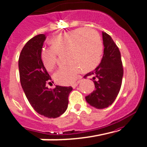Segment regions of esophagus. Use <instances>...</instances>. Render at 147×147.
<instances>
[{
	"label": "esophagus",
	"mask_w": 147,
	"mask_h": 147,
	"mask_svg": "<svg viewBox=\"0 0 147 147\" xmlns=\"http://www.w3.org/2000/svg\"><path fill=\"white\" fill-rule=\"evenodd\" d=\"M80 83V80H79V81H78L76 83H75V84H73V85H72V88H75L77 87V86H78V85L79 84V83Z\"/></svg>",
	"instance_id": "34e87169"
}]
</instances>
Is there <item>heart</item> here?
<instances>
[{
  "instance_id": "heart-1",
  "label": "heart",
  "mask_w": 147,
  "mask_h": 147,
  "mask_svg": "<svg viewBox=\"0 0 147 147\" xmlns=\"http://www.w3.org/2000/svg\"><path fill=\"white\" fill-rule=\"evenodd\" d=\"M52 48H43L40 58L45 68L51 71L57 63L58 54L67 53L69 64L60 67L53 78L60 85L72 84L83 72L93 70L98 65L103 53V42L99 34L91 29L77 28L57 35L51 40Z\"/></svg>"
}]
</instances>
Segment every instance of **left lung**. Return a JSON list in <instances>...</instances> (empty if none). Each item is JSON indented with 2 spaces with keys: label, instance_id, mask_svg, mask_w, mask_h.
Returning <instances> with one entry per match:
<instances>
[{
  "label": "left lung",
  "instance_id": "obj_1",
  "mask_svg": "<svg viewBox=\"0 0 147 147\" xmlns=\"http://www.w3.org/2000/svg\"><path fill=\"white\" fill-rule=\"evenodd\" d=\"M104 55L99 65L84 76H93L96 89L86 96L90 106L107 108L115 101L120 90L123 76L121 56L118 47L106 32H102Z\"/></svg>",
  "mask_w": 147,
  "mask_h": 147
}]
</instances>
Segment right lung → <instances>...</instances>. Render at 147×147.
<instances>
[{"mask_svg":"<svg viewBox=\"0 0 147 147\" xmlns=\"http://www.w3.org/2000/svg\"><path fill=\"white\" fill-rule=\"evenodd\" d=\"M46 36L40 34L25 44L19 58L20 82L29 102L40 115L56 118L64 113L68 107V96L72 88L56 86L47 87L51 78L40 58Z\"/></svg>","mask_w":147,"mask_h":147,"instance_id":"add662e5","label":"right lung"}]
</instances>
